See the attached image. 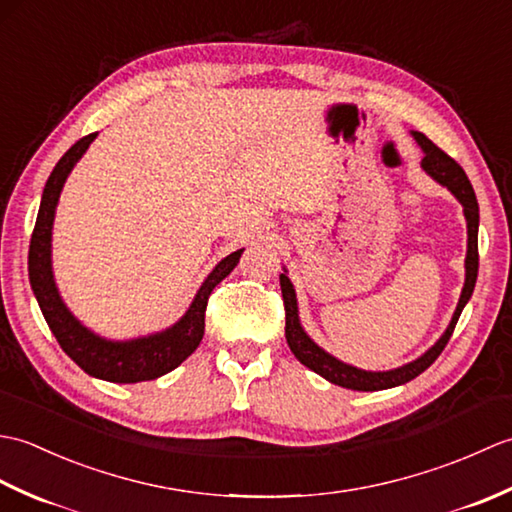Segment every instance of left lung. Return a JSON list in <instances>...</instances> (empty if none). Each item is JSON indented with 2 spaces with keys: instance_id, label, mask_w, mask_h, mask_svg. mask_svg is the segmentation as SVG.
<instances>
[{
  "instance_id": "1",
  "label": "left lung",
  "mask_w": 512,
  "mask_h": 512,
  "mask_svg": "<svg viewBox=\"0 0 512 512\" xmlns=\"http://www.w3.org/2000/svg\"><path fill=\"white\" fill-rule=\"evenodd\" d=\"M420 147L424 149V158H422V169L429 173L433 180H438L444 184L455 198H458L464 206V215H466V224H469V250H466V281L462 288V297L458 308H455L453 319L449 323L447 332L442 334V339L431 347L427 354H422L418 361H413L409 365H402L398 369H391V372H363V369H356L352 365H345L341 361H336L334 356L328 352H323L319 345H314L310 341V336L303 332L301 323H299V314H297V297L295 290H292L290 279L286 275L279 277L281 284V295H284V310H286V341L290 345L292 354L297 356V361H301L306 367H310L312 372H317L330 383L345 387V389H356V391H378V389H389L402 383H409L416 376H420L424 369H427L436 358L442 354L444 347H447L451 334L455 330V323H458L460 314L466 306V301L471 299L473 288H475V279H477V266H480V253H477V224H480V206H477L475 191L471 187V180L466 178L464 169L455 162L447 151H442L438 145H433L431 140L420 134L413 132Z\"/></svg>"
}]
</instances>
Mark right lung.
I'll list each match as a JSON object with an SVG mask.
<instances>
[{
    "label": "right lung",
    "mask_w": 512,
    "mask_h": 512,
    "mask_svg": "<svg viewBox=\"0 0 512 512\" xmlns=\"http://www.w3.org/2000/svg\"><path fill=\"white\" fill-rule=\"evenodd\" d=\"M94 138L96 132L76 140L57 162V167L52 169L46 182V189H43L41 195L35 231H32L30 237V286L35 290L39 308L48 321V328L52 330L54 339L59 341L61 350L68 354L85 374L110 380V383H140V380H154L162 374L171 372V369H176L184 358L191 356L195 352V347L200 345L204 336L206 303H209L211 292L237 266L244 250H235V253H231L215 266L213 273L206 277L202 288L198 290V295H195L189 312L167 332L127 343H112L99 339V336L92 334L88 328H83V325L68 312V308L63 306L57 286H54L50 266V237L54 209H57L63 182L76 165V160L85 154V149L90 147Z\"/></svg>",
    "instance_id": "1"
}]
</instances>
